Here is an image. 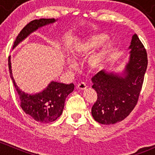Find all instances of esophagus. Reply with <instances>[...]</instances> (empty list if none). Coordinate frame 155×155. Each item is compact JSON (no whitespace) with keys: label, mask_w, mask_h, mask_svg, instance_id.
<instances>
[{"label":"esophagus","mask_w":155,"mask_h":155,"mask_svg":"<svg viewBox=\"0 0 155 155\" xmlns=\"http://www.w3.org/2000/svg\"><path fill=\"white\" fill-rule=\"evenodd\" d=\"M86 87H87L86 84H85V82H80V83H79L77 85V88L79 89V90H85Z\"/></svg>","instance_id":"34e87169"}]
</instances>
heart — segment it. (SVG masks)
Returning <instances> with one entry per match:
<instances>
[{
    "label": "heart",
    "mask_w": 155,
    "mask_h": 155,
    "mask_svg": "<svg viewBox=\"0 0 155 155\" xmlns=\"http://www.w3.org/2000/svg\"><path fill=\"white\" fill-rule=\"evenodd\" d=\"M108 39L109 36L104 33L90 34L83 37L75 43L70 52L72 58L75 61L82 60L104 43L102 47L92 54L88 61V64L91 69H99L103 66L106 59L114 49V43L112 41L105 43ZM67 64L71 70H74L76 68V64L71 59L68 58L67 60Z\"/></svg>",
    "instance_id": "1"
}]
</instances>
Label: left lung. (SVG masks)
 <instances>
[{
    "mask_svg": "<svg viewBox=\"0 0 155 155\" xmlns=\"http://www.w3.org/2000/svg\"><path fill=\"white\" fill-rule=\"evenodd\" d=\"M130 57L122 73L101 70L91 79L97 100L91 108L94 120L102 124L121 121L137 105L148 65L146 50L134 34Z\"/></svg>",
    "mask_w": 155,
    "mask_h": 155,
    "instance_id": "obj_1",
    "label": "left lung"
}]
</instances>
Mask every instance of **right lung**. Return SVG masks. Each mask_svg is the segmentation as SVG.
<instances>
[{"label":"right lung","instance_id":"obj_1","mask_svg":"<svg viewBox=\"0 0 155 155\" xmlns=\"http://www.w3.org/2000/svg\"><path fill=\"white\" fill-rule=\"evenodd\" d=\"M54 18H40L31 21L20 31L14 42L12 49L15 48L25 39L43 26L55 22ZM10 76L20 99V107L25 112L40 123H50L55 121L62 114L67 97L73 91V83L66 85L51 81L43 91L34 94H28L21 91L15 83L11 69L10 56L8 59Z\"/></svg>","mask_w":155,"mask_h":155}]
</instances>
